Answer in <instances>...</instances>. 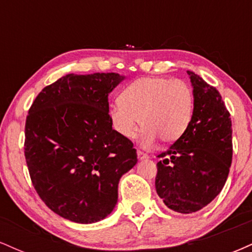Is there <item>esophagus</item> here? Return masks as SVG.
<instances>
[{"label":"esophagus","mask_w":252,"mask_h":252,"mask_svg":"<svg viewBox=\"0 0 252 252\" xmlns=\"http://www.w3.org/2000/svg\"><path fill=\"white\" fill-rule=\"evenodd\" d=\"M137 156L140 160H142V158H148L149 155L146 154V153H143L142 150H137Z\"/></svg>","instance_id":"obj_1"}]
</instances>
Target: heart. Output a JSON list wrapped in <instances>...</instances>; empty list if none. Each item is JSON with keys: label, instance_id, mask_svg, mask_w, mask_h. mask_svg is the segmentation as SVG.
<instances>
[{"label": "heart", "instance_id": "heart-1", "mask_svg": "<svg viewBox=\"0 0 252 252\" xmlns=\"http://www.w3.org/2000/svg\"><path fill=\"white\" fill-rule=\"evenodd\" d=\"M194 111V92L182 79L143 77L130 83L112 104L109 116L123 138L137 135L140 121L144 128L142 144L152 147L158 138L173 143L186 132Z\"/></svg>", "mask_w": 252, "mask_h": 252}]
</instances>
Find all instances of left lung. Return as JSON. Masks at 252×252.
I'll return each instance as SVG.
<instances>
[{
  "mask_svg": "<svg viewBox=\"0 0 252 252\" xmlns=\"http://www.w3.org/2000/svg\"><path fill=\"white\" fill-rule=\"evenodd\" d=\"M194 111L186 132L158 155L155 189L164 205L192 213L220 193L232 162V124L218 90L187 71Z\"/></svg>",
  "mask_w": 252,
  "mask_h": 252,
  "instance_id": "8db88e82",
  "label": "left lung"
}]
</instances>
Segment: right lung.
<instances>
[{
	"label": "right lung",
	"mask_w": 252,
	"mask_h": 252,
	"mask_svg": "<svg viewBox=\"0 0 252 252\" xmlns=\"http://www.w3.org/2000/svg\"><path fill=\"white\" fill-rule=\"evenodd\" d=\"M118 73L67 74L46 86L28 111L25 158L46 206L80 224L114 210L118 181L137 162L134 143L112 129L109 94Z\"/></svg>",
	"instance_id": "right-lung-1"
}]
</instances>
